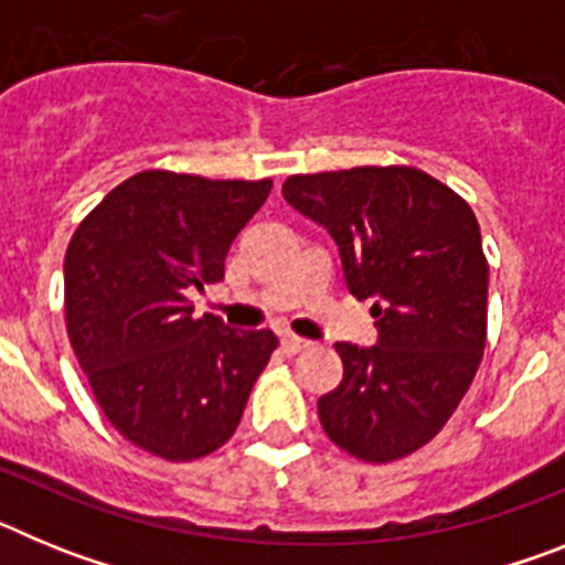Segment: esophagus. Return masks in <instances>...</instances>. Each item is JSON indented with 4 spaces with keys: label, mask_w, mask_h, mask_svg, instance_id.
I'll list each match as a JSON object with an SVG mask.
<instances>
[{
    "label": "esophagus",
    "mask_w": 565,
    "mask_h": 565,
    "mask_svg": "<svg viewBox=\"0 0 565 565\" xmlns=\"http://www.w3.org/2000/svg\"><path fill=\"white\" fill-rule=\"evenodd\" d=\"M279 344H282V351L288 353V356H294V353L306 351V348H311V342L302 337H294V333H282V339H279Z\"/></svg>",
    "instance_id": "esophagus-1"
}]
</instances>
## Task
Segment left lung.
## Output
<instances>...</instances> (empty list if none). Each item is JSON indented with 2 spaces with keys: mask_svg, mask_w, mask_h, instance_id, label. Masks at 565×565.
Masks as SVG:
<instances>
[{
  "mask_svg": "<svg viewBox=\"0 0 565 565\" xmlns=\"http://www.w3.org/2000/svg\"><path fill=\"white\" fill-rule=\"evenodd\" d=\"M282 194L337 239L344 282L371 299L379 342H337L344 373L319 422L353 458L387 463L438 436L487 344L489 266L461 194L413 167L291 174Z\"/></svg>",
  "mask_w": 565,
  "mask_h": 565,
  "instance_id": "1",
  "label": "left lung"
}]
</instances>
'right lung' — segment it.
<instances>
[{"label":"right lung","instance_id":"obj_1","mask_svg":"<svg viewBox=\"0 0 565 565\" xmlns=\"http://www.w3.org/2000/svg\"><path fill=\"white\" fill-rule=\"evenodd\" d=\"M271 181L147 169L82 221L64 257L67 337L115 430L167 461L232 438L277 348L271 331L194 317L192 288L223 279L228 246Z\"/></svg>","mask_w":565,"mask_h":565}]
</instances>
